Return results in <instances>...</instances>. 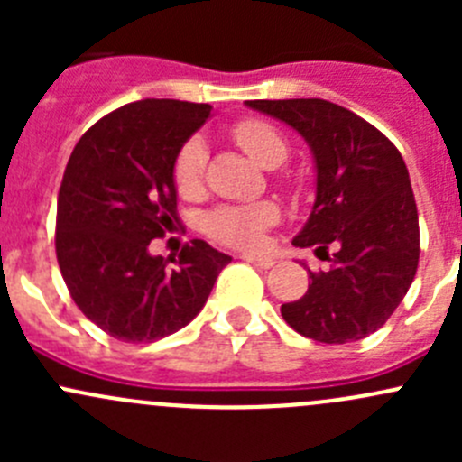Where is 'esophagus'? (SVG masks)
Returning <instances> with one entry per match:
<instances>
[{
  "mask_svg": "<svg viewBox=\"0 0 462 462\" xmlns=\"http://www.w3.org/2000/svg\"><path fill=\"white\" fill-rule=\"evenodd\" d=\"M245 261H248V263H253V265H257V268H263V270H268V268H273L274 265V261L270 259V257H244Z\"/></svg>",
  "mask_w": 462,
  "mask_h": 462,
  "instance_id": "esophagus-1",
  "label": "esophagus"
}]
</instances>
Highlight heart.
<instances>
[{"label":"heart","mask_w":462,"mask_h":462,"mask_svg":"<svg viewBox=\"0 0 462 462\" xmlns=\"http://www.w3.org/2000/svg\"><path fill=\"white\" fill-rule=\"evenodd\" d=\"M232 136L250 158L263 167H277L286 161L288 143L277 127L259 118H245L235 125ZM208 153L201 141L192 138L180 147L174 162V183L183 197L197 192L203 183ZM279 218L273 203L226 205L205 218V230L212 239L241 250H257L263 245V232Z\"/></svg>","instance_id":"1"}]
</instances>
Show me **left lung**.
Instances as JSON below:
<instances>
[{
  "label": "left lung",
  "mask_w": 462,
  "mask_h": 462,
  "mask_svg": "<svg viewBox=\"0 0 462 462\" xmlns=\"http://www.w3.org/2000/svg\"><path fill=\"white\" fill-rule=\"evenodd\" d=\"M245 105L300 132L318 170L313 212L292 244L324 253L330 268L309 270V291L282 306L283 319L324 344L375 333L407 295L420 257L418 208L402 156L374 125L335 102L297 97Z\"/></svg>",
  "instance_id": "1"
}]
</instances>
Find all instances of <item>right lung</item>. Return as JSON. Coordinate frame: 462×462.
<instances>
[{
    "label": "right lung",
    "mask_w": 462,
    "mask_h": 462,
    "mask_svg": "<svg viewBox=\"0 0 462 462\" xmlns=\"http://www.w3.org/2000/svg\"><path fill=\"white\" fill-rule=\"evenodd\" d=\"M209 114L199 102H132L87 129L69 158L55 253L78 309L111 337L156 342L188 326L232 261L201 239L167 261L149 254L179 223L174 162Z\"/></svg>",
    "instance_id": "add662e5"
}]
</instances>
